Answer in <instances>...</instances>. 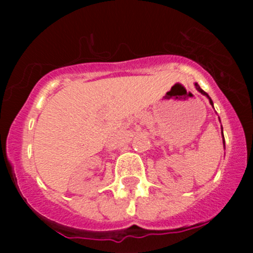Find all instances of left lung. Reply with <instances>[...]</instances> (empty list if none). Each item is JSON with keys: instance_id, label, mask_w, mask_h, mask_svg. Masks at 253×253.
Masks as SVG:
<instances>
[{"instance_id": "obj_1", "label": "left lung", "mask_w": 253, "mask_h": 253, "mask_svg": "<svg viewBox=\"0 0 253 253\" xmlns=\"http://www.w3.org/2000/svg\"><path fill=\"white\" fill-rule=\"evenodd\" d=\"M195 86H196V89H197V90H198V91H200V93H201V94H203V95H206V96H207V98H208V99H209V103H211V106H213V101H211V98H209V95H208V94H207L205 90H202V89H201V86H200V85H198V84H197V83H195ZM219 121H220V119H219ZM221 133H223V127H221ZM223 138H224V136H223ZM224 145H225V144H224Z\"/></svg>"}]
</instances>
